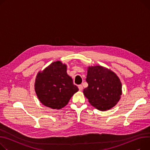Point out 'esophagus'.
<instances>
[{
  "mask_svg": "<svg viewBox=\"0 0 150 150\" xmlns=\"http://www.w3.org/2000/svg\"><path fill=\"white\" fill-rule=\"evenodd\" d=\"M78 87V88H79V91H83V87L82 85H79Z\"/></svg>",
  "mask_w": 150,
  "mask_h": 150,
  "instance_id": "esophagus-1",
  "label": "esophagus"
}]
</instances>
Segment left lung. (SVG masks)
<instances>
[{"label":"left lung","mask_w":150,"mask_h":150,"mask_svg":"<svg viewBox=\"0 0 150 150\" xmlns=\"http://www.w3.org/2000/svg\"><path fill=\"white\" fill-rule=\"evenodd\" d=\"M86 80L88 87L83 93L89 103L99 110L113 108L121 99V82L110 69L101 66H88Z\"/></svg>","instance_id":"obj_1"}]
</instances>
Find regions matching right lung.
I'll return each instance as SVG.
<instances>
[{
    "mask_svg": "<svg viewBox=\"0 0 150 150\" xmlns=\"http://www.w3.org/2000/svg\"><path fill=\"white\" fill-rule=\"evenodd\" d=\"M34 88L38 99L46 107L59 110L66 106L78 91L72 78L67 74V65L52 63L37 74Z\"/></svg>",
    "mask_w": 150,
    "mask_h": 150,
    "instance_id": "obj_1",
    "label": "right lung"
}]
</instances>
